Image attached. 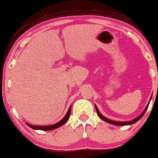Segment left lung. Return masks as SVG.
<instances>
[{"mask_svg": "<svg viewBox=\"0 0 158 158\" xmlns=\"http://www.w3.org/2000/svg\"><path fill=\"white\" fill-rule=\"evenodd\" d=\"M150 101H151V100H150ZM150 101H149V103H150ZM149 103H148V105H147V107H145L144 110H143V112H142V113H141V114H140L138 117H137V118H134V120H132V121H112V120H110V119H108V118H105V117L103 116V115L101 114V113H100V111H99V110H98V107H97L96 105H95V108H96V111H97V113H98V117H99V118H101V119H102L103 121H106V122L109 123V124H114V125L124 126V125H130V124H134V123L137 122V121H138L139 120H140V118H141L142 117H143V115H144L145 112H146L147 109H148V106H149Z\"/></svg>", "mask_w": 158, "mask_h": 158, "instance_id": "left-lung-1", "label": "left lung"}]
</instances>
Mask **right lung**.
Segmentation results:
<instances>
[{
  "instance_id": "1",
  "label": "right lung",
  "mask_w": 158,
  "mask_h": 158,
  "mask_svg": "<svg viewBox=\"0 0 158 158\" xmlns=\"http://www.w3.org/2000/svg\"><path fill=\"white\" fill-rule=\"evenodd\" d=\"M71 106H70L69 109H68V112H67L66 115L64 116V118L60 121L59 122L56 123V124H53V125H48V126H34V125H31V124H29L27 123V125L28 127H30L31 128L34 129V130H41V131H51V130H54V129H57L58 127H60V126L64 125L67 121H68L69 119V117L70 114H71Z\"/></svg>"
}]
</instances>
